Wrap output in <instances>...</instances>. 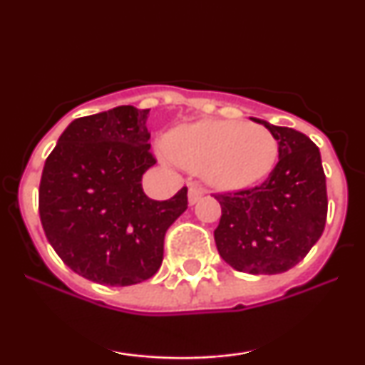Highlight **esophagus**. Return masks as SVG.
Listing matches in <instances>:
<instances>
[{
  "label": "esophagus",
  "instance_id": "esophagus-1",
  "mask_svg": "<svg viewBox=\"0 0 365 365\" xmlns=\"http://www.w3.org/2000/svg\"><path fill=\"white\" fill-rule=\"evenodd\" d=\"M204 194H206L204 187H200L199 183H192V185L188 187V202L195 204Z\"/></svg>",
  "mask_w": 365,
  "mask_h": 365
}]
</instances>
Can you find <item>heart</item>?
Wrapping results in <instances>:
<instances>
[{
  "label": "heart",
  "instance_id": "obj_1",
  "mask_svg": "<svg viewBox=\"0 0 365 365\" xmlns=\"http://www.w3.org/2000/svg\"><path fill=\"white\" fill-rule=\"evenodd\" d=\"M166 148L173 161L202 171L217 188H244L266 177L278 159V140L259 123L204 120L175 130Z\"/></svg>",
  "mask_w": 365,
  "mask_h": 365
}]
</instances>
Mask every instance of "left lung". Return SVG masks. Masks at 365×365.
<instances>
[{
  "mask_svg": "<svg viewBox=\"0 0 365 365\" xmlns=\"http://www.w3.org/2000/svg\"><path fill=\"white\" fill-rule=\"evenodd\" d=\"M254 121L274 133L278 163L261 185L212 194L221 204L215 240L233 269L278 274L302 261L324 232L326 175L319 149L305 133Z\"/></svg>",
  "mask_w": 365,
  "mask_h": 365,
  "instance_id": "obj_1",
  "label": "left lung"
}]
</instances>
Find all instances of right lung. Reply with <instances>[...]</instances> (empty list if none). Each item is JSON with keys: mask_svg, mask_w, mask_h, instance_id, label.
<instances>
[{"mask_svg": "<svg viewBox=\"0 0 365 365\" xmlns=\"http://www.w3.org/2000/svg\"><path fill=\"white\" fill-rule=\"evenodd\" d=\"M148 115L118 106L73 120L46 159V237L70 269L99 284L128 287L156 274L166 232L187 209V187L168 200L142 190V175L156 165Z\"/></svg>", "mask_w": 365, "mask_h": 365, "instance_id": "right-lung-1", "label": "right lung"}]
</instances>
